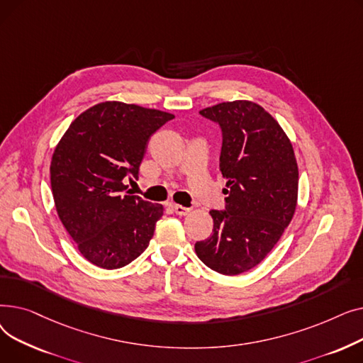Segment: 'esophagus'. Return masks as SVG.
<instances>
[{
	"mask_svg": "<svg viewBox=\"0 0 363 363\" xmlns=\"http://www.w3.org/2000/svg\"><path fill=\"white\" fill-rule=\"evenodd\" d=\"M172 211H174L179 216H186L189 212H191V208L179 206V204H172Z\"/></svg>",
	"mask_w": 363,
	"mask_h": 363,
	"instance_id": "1",
	"label": "esophagus"
}]
</instances>
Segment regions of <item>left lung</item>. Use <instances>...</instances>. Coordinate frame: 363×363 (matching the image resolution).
I'll return each mask as SVG.
<instances>
[{
	"label": "left lung",
	"instance_id": "obj_1",
	"mask_svg": "<svg viewBox=\"0 0 363 363\" xmlns=\"http://www.w3.org/2000/svg\"><path fill=\"white\" fill-rule=\"evenodd\" d=\"M222 128L226 211H211L213 234L196 242L199 259L223 275L257 266L291 222L298 167L287 133L257 103L235 100L200 110Z\"/></svg>",
	"mask_w": 363,
	"mask_h": 363
}]
</instances>
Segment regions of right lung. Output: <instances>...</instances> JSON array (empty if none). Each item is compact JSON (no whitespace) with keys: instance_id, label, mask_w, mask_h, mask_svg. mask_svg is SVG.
<instances>
[{"instance_id":"obj_1","label":"right lung","mask_w":363,"mask_h":363,"mask_svg":"<svg viewBox=\"0 0 363 363\" xmlns=\"http://www.w3.org/2000/svg\"><path fill=\"white\" fill-rule=\"evenodd\" d=\"M175 116L122 101L99 103L76 118L51 157L57 215L79 253L118 269L150 244L163 206L128 191L138 178L150 137Z\"/></svg>"}]
</instances>
